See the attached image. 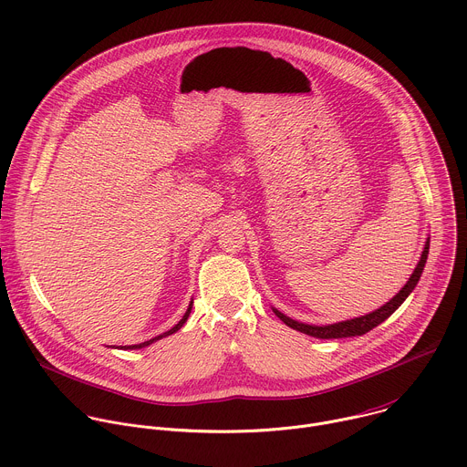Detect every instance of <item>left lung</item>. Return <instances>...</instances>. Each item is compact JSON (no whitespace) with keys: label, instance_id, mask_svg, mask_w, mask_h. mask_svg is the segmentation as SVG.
<instances>
[{"label":"left lung","instance_id":"8db88e82","mask_svg":"<svg viewBox=\"0 0 467 467\" xmlns=\"http://www.w3.org/2000/svg\"><path fill=\"white\" fill-rule=\"evenodd\" d=\"M427 254H429V238L425 242V247H423V253H421V258L418 262V265L414 267L410 278L407 280V284L396 293V296H392L387 304H383L381 307H378L376 312L372 314H367V316H361V317H356V319H350V321H343V323H336V325H328V327H316V325H304V323H298V321H293L289 319L287 316L280 314L276 307H273L275 316L284 323L287 325L289 328L296 330V332H302L306 336H312V337H319V339H341V337H356V336H363L367 332H370L372 328H376L378 325H381L385 319H389L396 309L403 304V300L412 293V289L416 287L420 276H421V271L425 267V262H427Z\"/></svg>","mask_w":467,"mask_h":467}]
</instances>
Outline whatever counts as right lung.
I'll use <instances>...</instances> for the list:
<instances>
[{"label": "right lung", "mask_w": 467, "mask_h": 467, "mask_svg": "<svg viewBox=\"0 0 467 467\" xmlns=\"http://www.w3.org/2000/svg\"><path fill=\"white\" fill-rule=\"evenodd\" d=\"M191 309H192V300H191V304H189V307H187V312H185L183 319H182L174 328H171L169 332H165V334H161V336H158V337H153V339H150V341H144V343H139V345H130V347H120V348H124V350H137V348H144V347H148V345H151V343H155V341H160V339H163V337H167V336L176 334V332H178V330L187 323V319H189V316H191Z\"/></svg>", "instance_id": "obj_1"}]
</instances>
